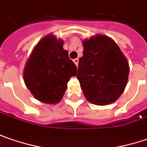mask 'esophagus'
Masks as SVG:
<instances>
[{"mask_svg": "<svg viewBox=\"0 0 147 147\" xmlns=\"http://www.w3.org/2000/svg\"><path fill=\"white\" fill-rule=\"evenodd\" d=\"M73 61L74 63L76 65V67H77V66H78V63H79V59H78V58H76V59H74Z\"/></svg>", "mask_w": 147, "mask_h": 147, "instance_id": "obj_1", "label": "esophagus"}]
</instances>
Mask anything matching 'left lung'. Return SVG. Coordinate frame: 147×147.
I'll return each mask as SVG.
<instances>
[{
  "instance_id": "left-lung-1",
  "label": "left lung",
  "mask_w": 147,
  "mask_h": 147,
  "mask_svg": "<svg viewBox=\"0 0 147 147\" xmlns=\"http://www.w3.org/2000/svg\"><path fill=\"white\" fill-rule=\"evenodd\" d=\"M76 77L86 99L97 105L115 102L127 83L129 65L117 43L97 34L83 41Z\"/></svg>"
}]
</instances>
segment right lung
I'll return each mask as SVG.
<instances>
[{"mask_svg": "<svg viewBox=\"0 0 147 147\" xmlns=\"http://www.w3.org/2000/svg\"><path fill=\"white\" fill-rule=\"evenodd\" d=\"M77 67L63 48V40L48 34L37 43L26 62L24 80L38 100L57 104L63 97L67 83Z\"/></svg>", "mask_w": 147, "mask_h": 147, "instance_id": "obj_1", "label": "right lung"}]
</instances>
